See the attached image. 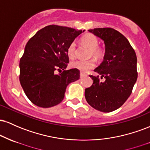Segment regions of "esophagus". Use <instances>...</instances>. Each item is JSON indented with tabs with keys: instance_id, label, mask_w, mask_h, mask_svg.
Segmentation results:
<instances>
[{
	"instance_id": "obj_1",
	"label": "esophagus",
	"mask_w": 150,
	"mask_h": 150,
	"mask_svg": "<svg viewBox=\"0 0 150 150\" xmlns=\"http://www.w3.org/2000/svg\"><path fill=\"white\" fill-rule=\"evenodd\" d=\"M85 76H86V75H85V73H80V77H85Z\"/></svg>"
}]
</instances>
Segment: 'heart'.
<instances>
[{"label":"heart","mask_w":150,"mask_h":150,"mask_svg":"<svg viewBox=\"0 0 150 150\" xmlns=\"http://www.w3.org/2000/svg\"><path fill=\"white\" fill-rule=\"evenodd\" d=\"M81 42L84 46H87L89 49L88 57L96 58L97 59H100L104 55V50L100 46H99V39L94 34L87 33L84 34L80 39ZM67 55L70 59H73L76 56V45L75 42H72L69 44L67 49ZM96 62L94 59H89L87 61L77 60L70 63V67L80 70L81 72H87L90 69L94 68Z\"/></svg>","instance_id":"heart-1"}]
</instances>
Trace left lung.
<instances>
[{"label":"left lung","mask_w":150,"mask_h":150,"mask_svg":"<svg viewBox=\"0 0 150 150\" xmlns=\"http://www.w3.org/2000/svg\"><path fill=\"white\" fill-rule=\"evenodd\" d=\"M103 39L105 44L104 61L94 71L99 75L92 77L93 83L85 89L87 103L98 111L111 112L118 109L131 94L137 78V56L128 39L110 27L89 30Z\"/></svg>","instance_id":"obj_1"}]
</instances>
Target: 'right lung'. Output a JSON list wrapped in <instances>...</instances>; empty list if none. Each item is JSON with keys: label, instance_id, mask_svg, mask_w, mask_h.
Segmentation results:
<instances>
[{"label": "right lung", "instance_id": "add662e5", "mask_svg": "<svg viewBox=\"0 0 150 150\" xmlns=\"http://www.w3.org/2000/svg\"><path fill=\"white\" fill-rule=\"evenodd\" d=\"M84 31L51 25L27 43L20 61V82L34 104L49 108L60 104L68 84L80 78L79 70H65L69 63L67 49ZM61 69L62 73L55 74Z\"/></svg>", "mask_w": 150, "mask_h": 150}]
</instances>
